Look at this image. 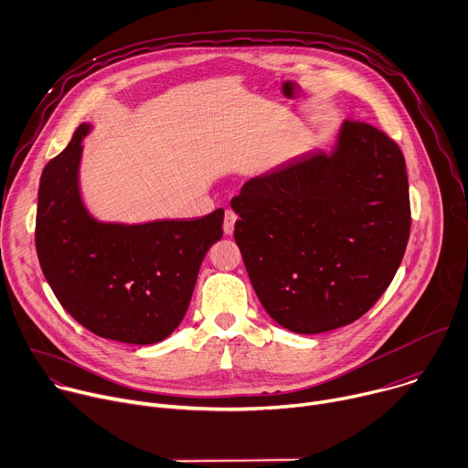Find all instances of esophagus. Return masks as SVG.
Returning <instances> with one entry per match:
<instances>
[{"instance_id":"obj_1","label":"esophagus","mask_w":468,"mask_h":468,"mask_svg":"<svg viewBox=\"0 0 468 468\" xmlns=\"http://www.w3.org/2000/svg\"><path fill=\"white\" fill-rule=\"evenodd\" d=\"M236 214L232 210H227L225 212V221H223V230L227 236H230L234 232V223H236Z\"/></svg>"}]
</instances>
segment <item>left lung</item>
Returning <instances> with one entry per match:
<instances>
[{"mask_svg":"<svg viewBox=\"0 0 468 468\" xmlns=\"http://www.w3.org/2000/svg\"><path fill=\"white\" fill-rule=\"evenodd\" d=\"M230 207L261 306L295 334L346 326L375 306L411 229L400 147L348 120L330 153L310 151L247 180Z\"/></svg>","mask_w":468,"mask_h":468,"instance_id":"8db88e82","label":"left lung"}]
</instances>
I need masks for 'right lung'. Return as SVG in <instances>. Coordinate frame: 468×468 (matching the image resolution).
Returning <instances> with one entry per match:
<instances>
[{
	"label": "right lung",
	"mask_w": 468,
	"mask_h": 468,
	"mask_svg": "<svg viewBox=\"0 0 468 468\" xmlns=\"http://www.w3.org/2000/svg\"><path fill=\"white\" fill-rule=\"evenodd\" d=\"M82 123L40 176L37 254L62 308L100 337L153 345L184 319L208 249L223 236V208L199 219L125 225L93 218L80 197Z\"/></svg>",
	"instance_id": "right-lung-1"
}]
</instances>
